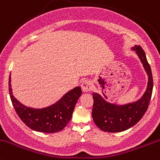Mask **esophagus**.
<instances>
[{"mask_svg": "<svg viewBox=\"0 0 160 160\" xmlns=\"http://www.w3.org/2000/svg\"><path fill=\"white\" fill-rule=\"evenodd\" d=\"M82 91L85 92H90L92 89V83L91 81L85 80L82 83Z\"/></svg>", "mask_w": 160, "mask_h": 160, "instance_id": "obj_1", "label": "esophagus"}]
</instances>
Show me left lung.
<instances>
[{"mask_svg":"<svg viewBox=\"0 0 160 160\" xmlns=\"http://www.w3.org/2000/svg\"><path fill=\"white\" fill-rule=\"evenodd\" d=\"M132 50L136 52L147 74V88L139 99L124 105L110 103L98 93H92L94 99L92 118L95 125L104 132H119L130 129L142 118L149 107L153 88L150 65L141 46L135 45Z\"/></svg>","mask_w":160,"mask_h":160,"instance_id":"8db88e82","label":"left lung"}]
</instances>
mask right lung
<instances>
[{"instance_id":"add662e5","label":"right lung","mask_w":160,"mask_h":160,"mask_svg":"<svg viewBox=\"0 0 160 160\" xmlns=\"http://www.w3.org/2000/svg\"><path fill=\"white\" fill-rule=\"evenodd\" d=\"M11 74L9 76V94L13 106L21 121L34 131L53 133L66 126L72 116L77 101L82 95L79 86L65 93L54 104L42 108L28 107L21 103L13 95Z\"/></svg>"}]
</instances>
